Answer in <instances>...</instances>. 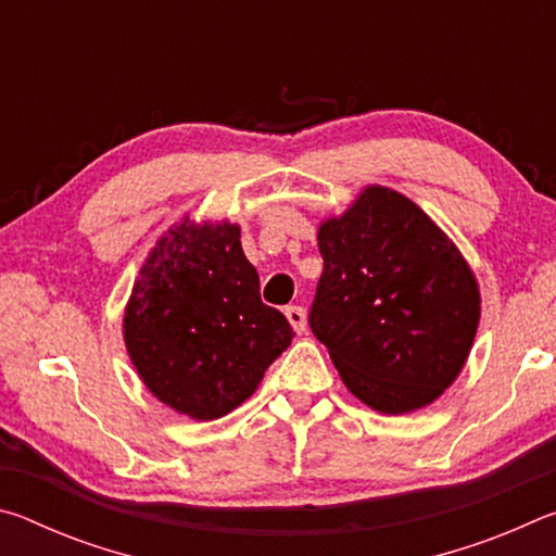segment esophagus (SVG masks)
<instances>
[{
  "mask_svg": "<svg viewBox=\"0 0 556 556\" xmlns=\"http://www.w3.org/2000/svg\"><path fill=\"white\" fill-rule=\"evenodd\" d=\"M285 314L289 318V324L294 326L296 333H304L306 331V312H304V306H287Z\"/></svg>",
  "mask_w": 556,
  "mask_h": 556,
  "instance_id": "esophagus-1",
  "label": "esophagus"
}]
</instances>
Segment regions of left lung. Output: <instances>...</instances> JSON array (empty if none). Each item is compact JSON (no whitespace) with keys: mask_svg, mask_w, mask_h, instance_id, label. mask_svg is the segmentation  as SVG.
<instances>
[{"mask_svg":"<svg viewBox=\"0 0 556 556\" xmlns=\"http://www.w3.org/2000/svg\"><path fill=\"white\" fill-rule=\"evenodd\" d=\"M324 275L308 314L338 375L382 414L434 402L473 345L481 294L444 230L402 193L368 186L318 228Z\"/></svg>","mask_w":556,"mask_h":556,"instance_id":"obj_1","label":"left lung"}]
</instances>
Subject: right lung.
I'll use <instances>...</instances> for the list:
<instances>
[{
  "label": "right lung",
  "instance_id": "obj_1",
  "mask_svg": "<svg viewBox=\"0 0 556 556\" xmlns=\"http://www.w3.org/2000/svg\"><path fill=\"white\" fill-rule=\"evenodd\" d=\"M294 338L260 299L240 228L184 218L139 269L125 345L149 392L191 419L225 417L250 397Z\"/></svg>",
  "mask_w": 556,
  "mask_h": 556
}]
</instances>
